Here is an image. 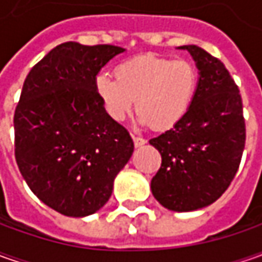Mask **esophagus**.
Listing matches in <instances>:
<instances>
[{"mask_svg": "<svg viewBox=\"0 0 262 262\" xmlns=\"http://www.w3.org/2000/svg\"><path fill=\"white\" fill-rule=\"evenodd\" d=\"M133 141H134V146L136 147L143 146V144H146L147 143L146 138H143V137H138V136H133Z\"/></svg>", "mask_w": 262, "mask_h": 262, "instance_id": "34e87169", "label": "esophagus"}]
</instances>
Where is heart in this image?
Segmentation results:
<instances>
[{"label":"heart","mask_w":262,"mask_h":262,"mask_svg":"<svg viewBox=\"0 0 262 262\" xmlns=\"http://www.w3.org/2000/svg\"><path fill=\"white\" fill-rule=\"evenodd\" d=\"M114 78L100 74L96 92L106 112L124 119L136 100L137 115L153 129L176 125L191 107L198 87V70L185 58L140 55L114 68Z\"/></svg>","instance_id":"heart-1"}]
</instances>
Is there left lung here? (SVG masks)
<instances>
[{"label": "left lung", "mask_w": 262, "mask_h": 262, "mask_svg": "<svg viewBox=\"0 0 262 262\" xmlns=\"http://www.w3.org/2000/svg\"><path fill=\"white\" fill-rule=\"evenodd\" d=\"M195 59L200 80L184 118L150 144L162 156L151 192L163 207L192 211L210 206L236 175L247 128L239 87L225 64L195 45L181 46Z\"/></svg>", "instance_id": "1"}]
</instances>
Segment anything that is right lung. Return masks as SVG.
Here are the masks:
<instances>
[{
	"mask_svg": "<svg viewBox=\"0 0 262 262\" xmlns=\"http://www.w3.org/2000/svg\"><path fill=\"white\" fill-rule=\"evenodd\" d=\"M121 52L115 45H58L30 70L15 106L18 169L33 194L64 216L105 206L134 151L96 92L97 73Z\"/></svg>",
	"mask_w": 262,
	"mask_h": 262,
	"instance_id": "right-lung-1",
	"label": "right lung"
}]
</instances>
